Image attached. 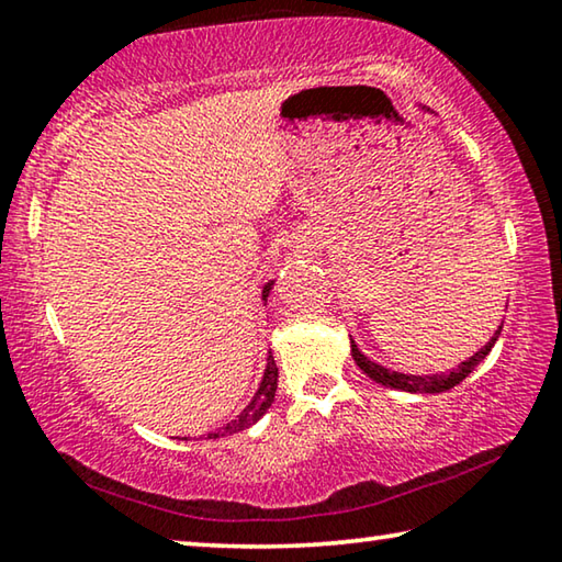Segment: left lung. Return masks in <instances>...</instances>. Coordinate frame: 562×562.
Returning a JSON list of instances; mask_svg holds the SVG:
<instances>
[{"instance_id": "1", "label": "left lung", "mask_w": 562, "mask_h": 562, "mask_svg": "<svg viewBox=\"0 0 562 562\" xmlns=\"http://www.w3.org/2000/svg\"><path fill=\"white\" fill-rule=\"evenodd\" d=\"M420 110L427 112V106H420ZM501 329H503V325L495 329V335L490 337L485 347H480V352H475L473 358L465 360V362H460L458 368H452L450 372H435V375H407V372H395V370L382 368V364L372 362L368 355L360 352V347L355 345L352 337H350V352H352L355 364H358V368L370 380H375L378 385H385V387H393V390H403V393L435 395V393H445V390L460 385V382L465 380L470 372H473L477 364L487 358V352L493 350V345L497 342V337H501Z\"/></svg>"}]
</instances>
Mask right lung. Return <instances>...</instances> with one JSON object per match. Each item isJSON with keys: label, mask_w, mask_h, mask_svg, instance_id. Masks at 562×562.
I'll return each instance as SVG.
<instances>
[{"label": "right lung", "mask_w": 562, "mask_h": 562, "mask_svg": "<svg viewBox=\"0 0 562 562\" xmlns=\"http://www.w3.org/2000/svg\"><path fill=\"white\" fill-rule=\"evenodd\" d=\"M272 288H274V280L265 282V288H262V305H267V297H270ZM274 393H278V364H274L272 355H267V368H265V375H262L260 387H257L255 397L249 400L247 407L235 417V420H229L227 425L217 427L215 432H210L207 440L225 438V435H235V432H239V430H247V427H252V425H255L257 420H260V417L267 413V409L272 407Z\"/></svg>", "instance_id": "right-lung-1"}]
</instances>
